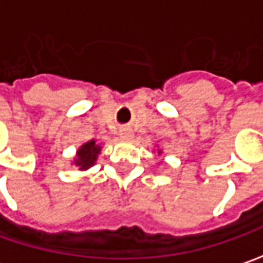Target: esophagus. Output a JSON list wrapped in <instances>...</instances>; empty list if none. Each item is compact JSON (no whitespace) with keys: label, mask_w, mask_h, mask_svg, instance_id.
<instances>
[{"label":"esophagus","mask_w":263,"mask_h":263,"mask_svg":"<svg viewBox=\"0 0 263 263\" xmlns=\"http://www.w3.org/2000/svg\"><path fill=\"white\" fill-rule=\"evenodd\" d=\"M121 137L122 138H129L131 137V132L128 131V129H123V131H121Z\"/></svg>","instance_id":"1"}]
</instances>
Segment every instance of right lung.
<instances>
[{
    "instance_id": "1",
    "label": "right lung",
    "mask_w": 263,
    "mask_h": 263,
    "mask_svg": "<svg viewBox=\"0 0 263 263\" xmlns=\"http://www.w3.org/2000/svg\"><path fill=\"white\" fill-rule=\"evenodd\" d=\"M100 153V147L96 145L95 141H90L84 144L81 148L78 149L77 160H76V166L80 167V170H86V168L91 167L95 164L97 154Z\"/></svg>"
}]
</instances>
